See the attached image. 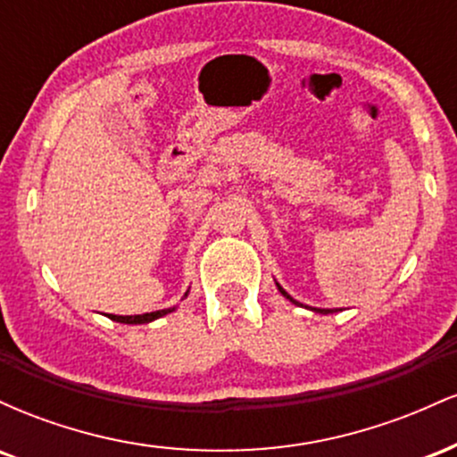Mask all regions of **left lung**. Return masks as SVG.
<instances>
[{
	"mask_svg": "<svg viewBox=\"0 0 457 457\" xmlns=\"http://www.w3.org/2000/svg\"><path fill=\"white\" fill-rule=\"evenodd\" d=\"M275 286H277V290H279V292H281V295L287 298V301H290V303H295V305H301V303H298V301H295V298H292L290 295H287V292H286V290H283V287L279 286V283H277V281H275ZM307 309H312V312H316V313H333V309H318V307H307Z\"/></svg>",
	"mask_w": 457,
	"mask_h": 457,
	"instance_id": "8db88e82",
	"label": "left lung"
}]
</instances>
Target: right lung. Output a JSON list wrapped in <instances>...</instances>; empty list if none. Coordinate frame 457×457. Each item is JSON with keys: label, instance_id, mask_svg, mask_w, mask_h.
Instances as JSON below:
<instances>
[{"label": "right lung", "instance_id": "right-lung-1", "mask_svg": "<svg viewBox=\"0 0 457 457\" xmlns=\"http://www.w3.org/2000/svg\"><path fill=\"white\" fill-rule=\"evenodd\" d=\"M187 295H185V298H187ZM176 309L178 307H167V309H159V312L141 313V316H113V313H109V318H112L113 322H122V324H148V322H152V320H159L162 316H167V313L176 312Z\"/></svg>", "mask_w": 457, "mask_h": 457}]
</instances>
